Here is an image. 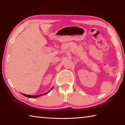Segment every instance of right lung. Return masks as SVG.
<instances>
[{"mask_svg":"<svg viewBox=\"0 0 125 125\" xmlns=\"http://www.w3.org/2000/svg\"><path fill=\"white\" fill-rule=\"evenodd\" d=\"M51 90H52V89H51ZM50 90V91H51ZM50 91H49V92H47V93H45V94H41V95H26V94H22L24 96H26V97H27V98H38V97H40V96H42V95H45V94H47L48 93H49Z\"/></svg>","mask_w":125,"mask_h":125,"instance_id":"obj_1","label":"right lung"}]
</instances>
